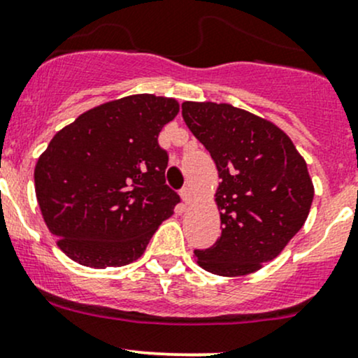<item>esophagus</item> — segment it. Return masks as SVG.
I'll return each instance as SVG.
<instances>
[{
    "instance_id": "esophagus-1",
    "label": "esophagus",
    "mask_w": 358,
    "mask_h": 358,
    "mask_svg": "<svg viewBox=\"0 0 358 358\" xmlns=\"http://www.w3.org/2000/svg\"><path fill=\"white\" fill-rule=\"evenodd\" d=\"M180 198H182L184 203H189L191 199H193V193H191V187L184 186L182 189H180Z\"/></svg>"
}]
</instances>
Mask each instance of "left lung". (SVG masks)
<instances>
[{
	"label": "left lung",
	"instance_id": "8db88e82",
	"mask_svg": "<svg viewBox=\"0 0 358 358\" xmlns=\"http://www.w3.org/2000/svg\"><path fill=\"white\" fill-rule=\"evenodd\" d=\"M182 117L220 178V239L196 249L198 264L222 276L259 270L309 215L314 187L306 160L278 126L230 103L184 102Z\"/></svg>",
	"mask_w": 358,
	"mask_h": 358
}]
</instances>
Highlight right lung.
<instances>
[{
	"label": "right lung",
	"instance_id": "add662e5",
	"mask_svg": "<svg viewBox=\"0 0 358 358\" xmlns=\"http://www.w3.org/2000/svg\"><path fill=\"white\" fill-rule=\"evenodd\" d=\"M179 113L174 99L138 94L87 110L55 134L34 180L42 217L68 257L116 268L145 252L179 194L165 182L159 133Z\"/></svg>",
	"mask_w": 358,
	"mask_h": 358
}]
</instances>
